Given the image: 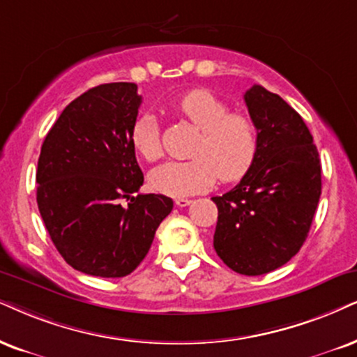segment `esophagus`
I'll return each mask as SVG.
<instances>
[{"label":"esophagus","mask_w":357,"mask_h":357,"mask_svg":"<svg viewBox=\"0 0 357 357\" xmlns=\"http://www.w3.org/2000/svg\"><path fill=\"white\" fill-rule=\"evenodd\" d=\"M174 202H176V206H178V207H186V206L191 204L192 201L188 199V197H178V199H176Z\"/></svg>","instance_id":"esophagus-1"}]
</instances>
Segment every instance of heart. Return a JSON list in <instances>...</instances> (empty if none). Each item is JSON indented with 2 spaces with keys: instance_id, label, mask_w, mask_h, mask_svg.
I'll list each match as a JSON object with an SVG mask.
<instances>
[{
  "instance_id": "b5f03b06",
  "label": "heart",
  "mask_w": 357,
  "mask_h": 357,
  "mask_svg": "<svg viewBox=\"0 0 357 357\" xmlns=\"http://www.w3.org/2000/svg\"><path fill=\"white\" fill-rule=\"evenodd\" d=\"M176 112L202 133L192 150L194 160L168 161L151 171L150 183L158 192L191 196L209 189L218 178L234 183L249 173L259 150V135L250 116L232 114L227 103L207 90L189 92L176 103ZM130 139L143 160L156 161L163 155L155 115L138 116Z\"/></svg>"
}]
</instances>
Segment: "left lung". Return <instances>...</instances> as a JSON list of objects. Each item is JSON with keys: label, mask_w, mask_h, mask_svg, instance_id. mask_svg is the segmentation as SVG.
<instances>
[{"label": "left lung", "mask_w": 357, "mask_h": 357, "mask_svg": "<svg viewBox=\"0 0 357 357\" xmlns=\"http://www.w3.org/2000/svg\"><path fill=\"white\" fill-rule=\"evenodd\" d=\"M259 135L254 165L218 206L214 249L234 272L257 277L285 265L308 237L321 196L317 145L301 116L254 85L243 96Z\"/></svg>", "instance_id": "obj_1"}]
</instances>
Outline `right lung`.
Listing matches in <instances>:
<instances>
[{"instance_id": "add662e5", "label": "right lung", "mask_w": 357, "mask_h": 357, "mask_svg": "<svg viewBox=\"0 0 357 357\" xmlns=\"http://www.w3.org/2000/svg\"><path fill=\"white\" fill-rule=\"evenodd\" d=\"M137 89L114 82L87 90L64 108L40 148V218L62 259L93 277L132 273L173 209L163 194L133 196L143 184L130 139L142 105Z\"/></svg>"}]
</instances>
